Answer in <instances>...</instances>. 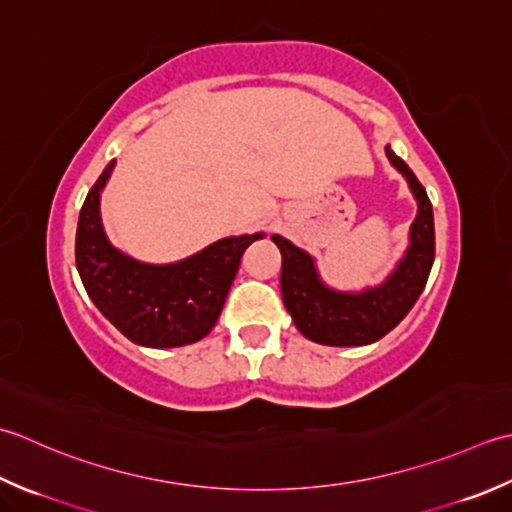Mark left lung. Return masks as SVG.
Masks as SVG:
<instances>
[{
	"mask_svg": "<svg viewBox=\"0 0 512 512\" xmlns=\"http://www.w3.org/2000/svg\"><path fill=\"white\" fill-rule=\"evenodd\" d=\"M384 152L393 168L409 183L417 201V214L409 229V247L384 283L362 291L333 289L320 278L314 256L280 234L271 236L283 254V302L296 329L311 342L329 347H362L380 340L409 314L429 280L435 258L431 201L422 183L391 150V145Z\"/></svg>",
	"mask_w": 512,
	"mask_h": 512,
	"instance_id": "obj_1",
	"label": "left lung"
}]
</instances>
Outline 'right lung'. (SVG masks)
<instances>
[{"label":"right lung","mask_w":512,"mask_h":512,"mask_svg":"<svg viewBox=\"0 0 512 512\" xmlns=\"http://www.w3.org/2000/svg\"><path fill=\"white\" fill-rule=\"evenodd\" d=\"M114 163L92 185L79 214L75 258L81 283L101 314L134 344L172 349L198 342L221 316L245 249L265 232L227 236L165 265L123 254L101 223V192Z\"/></svg>","instance_id":"right-lung-1"}]
</instances>
